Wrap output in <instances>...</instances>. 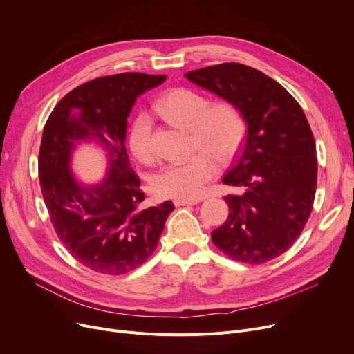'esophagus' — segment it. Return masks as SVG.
I'll return each mask as SVG.
<instances>
[{
	"label": "esophagus",
	"mask_w": 354,
	"mask_h": 354,
	"mask_svg": "<svg viewBox=\"0 0 354 354\" xmlns=\"http://www.w3.org/2000/svg\"><path fill=\"white\" fill-rule=\"evenodd\" d=\"M200 201V198H176L173 203L174 206H193V205H197Z\"/></svg>",
	"instance_id": "1"
}]
</instances>
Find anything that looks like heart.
I'll list each match as a JSON object with an SVG mask.
<instances>
[{
	"label": "heart",
	"instance_id": "heart-1",
	"mask_svg": "<svg viewBox=\"0 0 354 354\" xmlns=\"http://www.w3.org/2000/svg\"><path fill=\"white\" fill-rule=\"evenodd\" d=\"M157 113L170 124L190 129L192 158L162 167L153 177V190L160 197L197 198L217 176V162H229L239 153L246 136V121L239 108L229 100L209 105L201 93L178 88L165 93L156 105ZM128 147L144 164L154 161L153 124L140 113L128 129Z\"/></svg>",
	"mask_w": 354,
	"mask_h": 354
}]
</instances>
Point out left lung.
Instances as JSON below:
<instances>
[{
  "label": "left lung",
  "instance_id": "left-lung-1",
  "mask_svg": "<svg viewBox=\"0 0 354 354\" xmlns=\"http://www.w3.org/2000/svg\"><path fill=\"white\" fill-rule=\"evenodd\" d=\"M186 77L233 102L248 124L246 140L229 173L226 222L212 242L230 259L265 263L288 250L304 229L317 189L315 141L294 96L265 73L222 63Z\"/></svg>",
  "mask_w": 354,
  "mask_h": 354
}]
</instances>
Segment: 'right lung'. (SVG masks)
<instances>
[{"label":"right lung","instance_id":"right-lung-1","mask_svg":"<svg viewBox=\"0 0 354 354\" xmlns=\"http://www.w3.org/2000/svg\"><path fill=\"white\" fill-rule=\"evenodd\" d=\"M165 75L120 73L96 77L67 93L50 113L39 153V180L50 221L67 252L83 266L122 275L156 250L171 201L145 207L141 180L127 148V118L137 97ZM93 140L109 154V177L80 187L70 157L80 142Z\"/></svg>","mask_w":354,"mask_h":354}]
</instances>
